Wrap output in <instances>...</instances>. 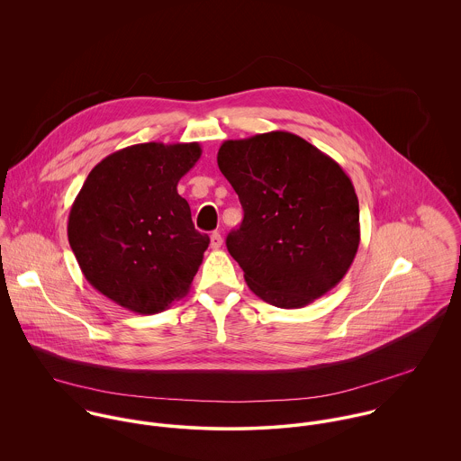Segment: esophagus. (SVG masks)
Segmentation results:
<instances>
[{
    "label": "esophagus",
    "mask_w": 461,
    "mask_h": 461,
    "mask_svg": "<svg viewBox=\"0 0 461 461\" xmlns=\"http://www.w3.org/2000/svg\"><path fill=\"white\" fill-rule=\"evenodd\" d=\"M221 243H223L221 234H220V232H212V234H211V249L218 250V249L221 247Z\"/></svg>",
    "instance_id": "esophagus-1"
}]
</instances>
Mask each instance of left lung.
I'll return each mask as SVG.
<instances>
[{"mask_svg":"<svg viewBox=\"0 0 461 461\" xmlns=\"http://www.w3.org/2000/svg\"><path fill=\"white\" fill-rule=\"evenodd\" d=\"M216 159L245 211L227 250L249 287L280 309L327 294L360 243L358 198L340 165L287 131L227 140Z\"/></svg>","mask_w":461,"mask_h":461,"instance_id":"8db88e82","label":"left lung"}]
</instances>
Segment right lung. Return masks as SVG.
Instances as JSON below:
<instances>
[{
	"label": "right lung",
	"instance_id": "add662e5",
	"mask_svg": "<svg viewBox=\"0 0 461 461\" xmlns=\"http://www.w3.org/2000/svg\"><path fill=\"white\" fill-rule=\"evenodd\" d=\"M200 154L197 141L121 149L92 168L70 207L67 236L85 278L136 314L183 298L209 247L177 194Z\"/></svg>",
	"mask_w": 461,
	"mask_h": 461
}]
</instances>
